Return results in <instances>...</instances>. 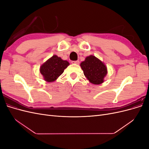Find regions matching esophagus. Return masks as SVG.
<instances>
[{
    "mask_svg": "<svg viewBox=\"0 0 149 149\" xmlns=\"http://www.w3.org/2000/svg\"><path fill=\"white\" fill-rule=\"evenodd\" d=\"M73 64H76V65H78L79 63V61H78V60H77V61H73L71 62Z\"/></svg>",
    "mask_w": 149,
    "mask_h": 149,
    "instance_id": "34e87169",
    "label": "esophagus"
}]
</instances>
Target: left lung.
I'll return each mask as SVG.
<instances>
[{
  "label": "left lung",
  "mask_w": 149,
  "mask_h": 149,
  "mask_svg": "<svg viewBox=\"0 0 149 149\" xmlns=\"http://www.w3.org/2000/svg\"><path fill=\"white\" fill-rule=\"evenodd\" d=\"M80 66L85 77L91 83L97 85L104 82V78L107 74V67L95 56L86 57L85 60L81 63Z\"/></svg>",
  "instance_id": "left-lung-1"
}]
</instances>
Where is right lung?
Wrapping results in <instances>:
<instances>
[{
  "label": "right lung",
  "mask_w": 149,
  "mask_h": 149,
  "mask_svg": "<svg viewBox=\"0 0 149 149\" xmlns=\"http://www.w3.org/2000/svg\"><path fill=\"white\" fill-rule=\"evenodd\" d=\"M69 65L68 61L54 55L41 65L40 72L45 81L52 83L58 79Z\"/></svg>",
  "instance_id": "1"
}]
</instances>
